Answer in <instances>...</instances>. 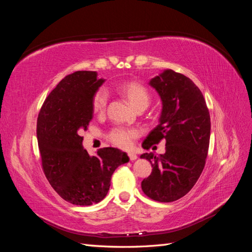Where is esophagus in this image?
<instances>
[{"label":"esophagus","instance_id":"34e87169","mask_svg":"<svg viewBox=\"0 0 252 252\" xmlns=\"http://www.w3.org/2000/svg\"><path fill=\"white\" fill-rule=\"evenodd\" d=\"M129 158H130L131 161H134V160H136V159H137L136 154H134V153H130V154H129Z\"/></svg>","mask_w":252,"mask_h":252}]
</instances>
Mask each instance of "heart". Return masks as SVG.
Here are the masks:
<instances>
[{"instance_id":"b5f03b06","label":"heart","mask_w":252,"mask_h":252,"mask_svg":"<svg viewBox=\"0 0 252 252\" xmlns=\"http://www.w3.org/2000/svg\"><path fill=\"white\" fill-rule=\"evenodd\" d=\"M119 91L126 96L129 103L135 109L140 107H147L149 104V93L143 84L136 81L125 82L119 85ZM107 103H108V93L105 89H99L93 96L92 109L96 115H103ZM138 136V131L135 129H126V127H116L109 134V140L112 144L120 148L127 149L133 145V141Z\"/></svg>"}]
</instances>
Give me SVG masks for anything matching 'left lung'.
<instances>
[{
  "label": "left lung",
  "mask_w": 252,
  "mask_h": 252,
  "mask_svg": "<svg viewBox=\"0 0 252 252\" xmlns=\"http://www.w3.org/2000/svg\"><path fill=\"white\" fill-rule=\"evenodd\" d=\"M161 100L159 123L144 140L149 149L161 140L165 153L141 155L152 163L142 182L144 194L159 202H172L189 192L205 168L211 122L200 90L184 74L167 69L149 81Z\"/></svg>",
  "instance_id": "8db88e82"
}]
</instances>
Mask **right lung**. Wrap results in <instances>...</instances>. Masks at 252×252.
<instances>
[{"label": "right lung", "instance_id": "1", "mask_svg": "<svg viewBox=\"0 0 252 252\" xmlns=\"http://www.w3.org/2000/svg\"><path fill=\"white\" fill-rule=\"evenodd\" d=\"M105 79L96 71L68 74L47 96L37 117L36 137L47 181L63 199L78 206L103 200L111 175L129 162L126 153L114 147L90 156L82 145V130L93 118L92 99Z\"/></svg>", "mask_w": 252, "mask_h": 252}]
</instances>
